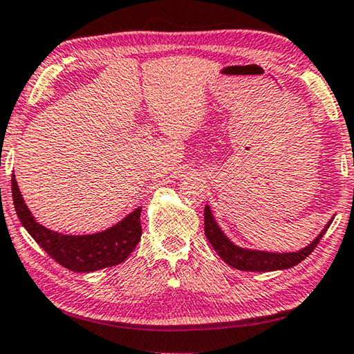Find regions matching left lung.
Returning a JSON list of instances; mask_svg holds the SVG:
<instances>
[{"label": "left lung", "mask_w": 354, "mask_h": 354, "mask_svg": "<svg viewBox=\"0 0 354 354\" xmlns=\"http://www.w3.org/2000/svg\"><path fill=\"white\" fill-rule=\"evenodd\" d=\"M333 218H329L328 223L323 226V230L320 231V234L304 248L297 250V251H284V253H278V251H266V250L241 247V245L232 242L231 239L225 234V231L221 230L218 221L215 220L211 207H209V205H206L205 234L207 237L209 243L212 245V248L217 251V254L227 263V266L243 272H277V270H286V268L295 267L299 262L306 259V257L315 250L317 243L320 242V239L326 232L329 225L333 223Z\"/></svg>", "instance_id": "8db88e82"}]
</instances>
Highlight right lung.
Listing matches in <instances>:
<instances>
[{"label":"right lung","mask_w":354,"mask_h":354,"mask_svg":"<svg viewBox=\"0 0 354 354\" xmlns=\"http://www.w3.org/2000/svg\"><path fill=\"white\" fill-rule=\"evenodd\" d=\"M12 198L21 225L35 242L62 267L77 273H91L122 263L140 242L142 206L104 231L93 234H64L35 220L12 175Z\"/></svg>","instance_id":"1"}]
</instances>
